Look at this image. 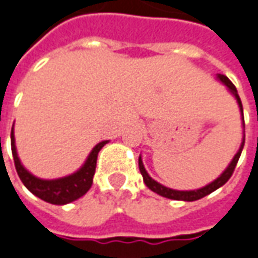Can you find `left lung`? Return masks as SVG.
Segmentation results:
<instances>
[{"mask_svg":"<svg viewBox=\"0 0 258 258\" xmlns=\"http://www.w3.org/2000/svg\"><path fill=\"white\" fill-rule=\"evenodd\" d=\"M217 78L220 82H222L224 85L229 89L232 94L235 96L236 98L237 104H239V108H240V112H242V120H243V126H244V118H243V107H242V101H240V97L237 94V90L235 85L232 83L231 80L226 78L225 75H217ZM243 146H244V138L242 140V144H240V147L237 150V153L233 157V160L231 161V164L226 167V169L224 172L221 173L218 178L213 180L211 183L206 184L204 187H200V189H196V190H175V189H169L167 186H164V184L158 183L157 180L150 176L147 171H146V168L143 165V161H142V157H139V169H140V173L143 175V180L146 186L149 187L150 190H153L157 195H160L162 197H167V199H172V200H183V202H195V200H199V199H203V197H206L210 193H213L214 190H217V189H220L221 186H224V184L229 180V178L232 176V173L235 171V167H236L237 161H239V157L242 154V150Z\"/></svg>","mask_w":258,"mask_h":258,"instance_id":"8db88e82","label":"left lung"}]
</instances>
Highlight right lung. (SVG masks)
I'll list each match as a JSON object with an SVG mask.
<instances>
[{
    "label": "right lung",
    "mask_w": 258,
    "mask_h": 258,
    "mask_svg": "<svg viewBox=\"0 0 258 258\" xmlns=\"http://www.w3.org/2000/svg\"><path fill=\"white\" fill-rule=\"evenodd\" d=\"M107 143H108V140H104L97 144L96 147L91 150V153L79 171H76L72 175L63 176V178L45 180V179H40L32 175L22 165L18 153H16L14 126L11 131V149H12L16 172L19 175L21 180L34 196H37L38 199L47 203H51V204H56V206H63L68 203L75 202L79 197L85 196L89 191L93 184V176L96 172L97 155Z\"/></svg>",
    "instance_id": "obj_1"
}]
</instances>
